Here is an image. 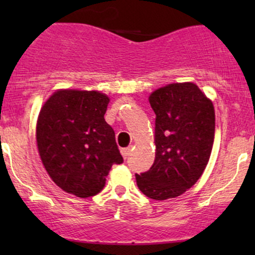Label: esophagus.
I'll use <instances>...</instances> for the list:
<instances>
[{
	"instance_id": "34e87169",
	"label": "esophagus",
	"mask_w": 255,
	"mask_h": 255,
	"mask_svg": "<svg viewBox=\"0 0 255 255\" xmlns=\"http://www.w3.org/2000/svg\"><path fill=\"white\" fill-rule=\"evenodd\" d=\"M130 152H131V148L130 147L121 148V153H122V156H124L125 159H127L128 156H129V154H130Z\"/></svg>"
}]
</instances>
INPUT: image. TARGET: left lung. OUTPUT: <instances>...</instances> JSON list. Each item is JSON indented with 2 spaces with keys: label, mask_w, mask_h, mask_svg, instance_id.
I'll use <instances>...</instances> for the list:
<instances>
[{
  "label": "left lung",
  "mask_w": 255,
  "mask_h": 255,
  "mask_svg": "<svg viewBox=\"0 0 255 255\" xmlns=\"http://www.w3.org/2000/svg\"><path fill=\"white\" fill-rule=\"evenodd\" d=\"M148 99L156 114V158L150 170L135 174L136 184L146 197L165 200L203 175L215 140V109L193 83L170 84Z\"/></svg>",
  "instance_id": "obj_1"
}]
</instances>
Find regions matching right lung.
Returning <instances> with one entry per match:
<instances>
[{"label":"right lung","instance_id":"1","mask_svg":"<svg viewBox=\"0 0 255 255\" xmlns=\"http://www.w3.org/2000/svg\"><path fill=\"white\" fill-rule=\"evenodd\" d=\"M109 98L97 91H57L40 110L37 145L51 180L79 198L98 194L114 164L124 163L105 122Z\"/></svg>","mask_w":255,"mask_h":255}]
</instances>
